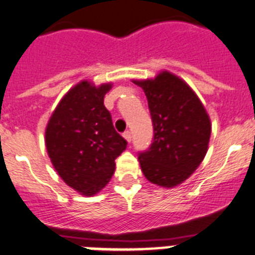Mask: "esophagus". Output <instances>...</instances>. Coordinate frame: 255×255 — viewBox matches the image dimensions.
Masks as SVG:
<instances>
[{
  "mask_svg": "<svg viewBox=\"0 0 255 255\" xmlns=\"http://www.w3.org/2000/svg\"><path fill=\"white\" fill-rule=\"evenodd\" d=\"M124 138L126 139V140L129 141H131V138H132V134H131V131H125L124 132Z\"/></svg>",
  "mask_w": 255,
  "mask_h": 255,
  "instance_id": "34e87169",
  "label": "esophagus"
}]
</instances>
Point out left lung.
Segmentation results:
<instances>
[{
    "instance_id": "left-lung-1",
    "label": "left lung",
    "mask_w": 255,
    "mask_h": 255,
    "mask_svg": "<svg viewBox=\"0 0 255 255\" xmlns=\"http://www.w3.org/2000/svg\"><path fill=\"white\" fill-rule=\"evenodd\" d=\"M134 83L147 96L154 131L150 147L139 153L141 171L153 184L179 185L204 159L211 138L208 114L191 88L168 71Z\"/></svg>"
}]
</instances>
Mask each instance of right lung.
<instances>
[{
	"label": "right lung",
	"instance_id": "1",
	"mask_svg": "<svg viewBox=\"0 0 255 255\" xmlns=\"http://www.w3.org/2000/svg\"><path fill=\"white\" fill-rule=\"evenodd\" d=\"M112 84L96 87L83 80L60 101L46 128V147L60 177L83 195L105 188L115 172V159L128 141L115 130L103 105Z\"/></svg>",
	"mask_w": 255,
	"mask_h": 255
}]
</instances>
